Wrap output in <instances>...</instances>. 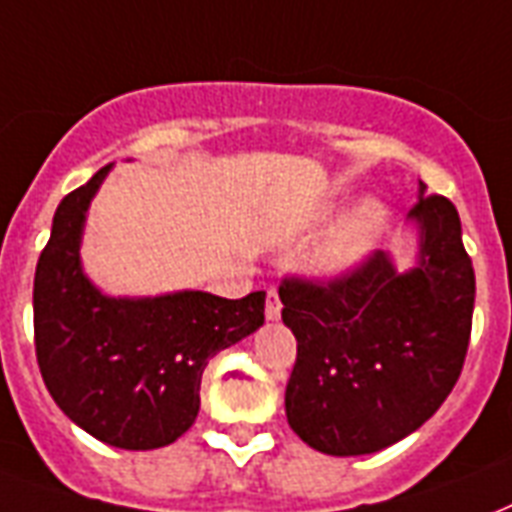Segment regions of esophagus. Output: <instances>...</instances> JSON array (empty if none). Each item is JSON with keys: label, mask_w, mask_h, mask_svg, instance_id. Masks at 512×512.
I'll list each match as a JSON object with an SVG mask.
<instances>
[{"label": "esophagus", "mask_w": 512, "mask_h": 512, "mask_svg": "<svg viewBox=\"0 0 512 512\" xmlns=\"http://www.w3.org/2000/svg\"><path fill=\"white\" fill-rule=\"evenodd\" d=\"M280 310H283V304H280V296H277L275 288H269L264 315H267V320H277V318H280Z\"/></svg>", "instance_id": "1"}]
</instances>
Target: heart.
<instances>
[{"label":"heart","instance_id":"heart-1","mask_svg":"<svg viewBox=\"0 0 512 512\" xmlns=\"http://www.w3.org/2000/svg\"><path fill=\"white\" fill-rule=\"evenodd\" d=\"M387 229V208L382 202L368 200L358 211L347 216L323 243L312 251L307 267L312 275L336 277L350 272L374 251Z\"/></svg>","mask_w":512,"mask_h":512}]
</instances>
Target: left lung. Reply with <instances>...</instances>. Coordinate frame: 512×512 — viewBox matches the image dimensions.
I'll use <instances>...</instances> for the list:
<instances>
[{
    "label": "left lung",
    "mask_w": 512,
    "mask_h": 512,
    "mask_svg": "<svg viewBox=\"0 0 512 512\" xmlns=\"http://www.w3.org/2000/svg\"><path fill=\"white\" fill-rule=\"evenodd\" d=\"M417 264L390 253L328 283L285 277L283 323L296 336L285 417L301 441L331 457L374 454L425 425L454 390L473 328L475 272L457 208L427 194L408 211Z\"/></svg>",
    "instance_id": "1"
}]
</instances>
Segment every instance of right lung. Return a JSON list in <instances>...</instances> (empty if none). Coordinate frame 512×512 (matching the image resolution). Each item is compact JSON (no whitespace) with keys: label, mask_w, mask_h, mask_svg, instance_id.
<instances>
[{"label":"right lung","mask_w":512,"mask_h":512,"mask_svg":"<svg viewBox=\"0 0 512 512\" xmlns=\"http://www.w3.org/2000/svg\"><path fill=\"white\" fill-rule=\"evenodd\" d=\"M109 170L55 211L34 275V347L47 390L74 425L117 449H160L194 425L208 360L264 323L267 293L122 299L98 291L82 272L79 243Z\"/></svg>","instance_id":"right-lung-1"}]
</instances>
